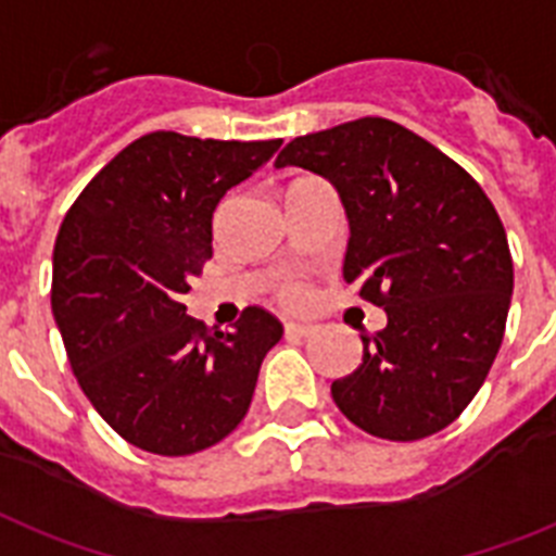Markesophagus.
Listing matches in <instances>:
<instances>
[{"mask_svg":"<svg viewBox=\"0 0 556 556\" xmlns=\"http://www.w3.org/2000/svg\"><path fill=\"white\" fill-rule=\"evenodd\" d=\"M314 333V325H305V321H286V336H311Z\"/></svg>","mask_w":556,"mask_h":556,"instance_id":"esophagus-1","label":"esophagus"}]
</instances>
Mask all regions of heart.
<instances>
[{
	"mask_svg": "<svg viewBox=\"0 0 556 556\" xmlns=\"http://www.w3.org/2000/svg\"><path fill=\"white\" fill-rule=\"evenodd\" d=\"M302 288L300 286H288L286 288V300H300Z\"/></svg>",
	"mask_w": 556,
	"mask_h": 556,
	"instance_id": "heart-1",
	"label": "heart"
}]
</instances>
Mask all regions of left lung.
I'll return each instance as SVG.
<instances>
[{"mask_svg":"<svg viewBox=\"0 0 556 556\" xmlns=\"http://www.w3.org/2000/svg\"><path fill=\"white\" fill-rule=\"evenodd\" d=\"M274 166L333 184L350 228L344 282L387 314L379 333H362V365L330 384L336 407L387 441L450 427L486 381L515 288L492 200L441 149L387 118L293 138Z\"/></svg>","mask_w":556,"mask_h":556,"instance_id":"left-lung-1","label":"left lung"}]
</instances>
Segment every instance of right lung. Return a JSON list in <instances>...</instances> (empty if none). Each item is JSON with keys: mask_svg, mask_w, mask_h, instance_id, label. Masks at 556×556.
Masks as SVG:
<instances>
[{"mask_svg": "<svg viewBox=\"0 0 556 556\" xmlns=\"http://www.w3.org/2000/svg\"><path fill=\"white\" fill-rule=\"evenodd\" d=\"M282 141L149 132L70 206L53 251V316L84 395L138 450L191 455L245 418L282 325L245 307L231 333L186 314L214 254V208Z\"/></svg>", "mask_w": 556, "mask_h": 556, "instance_id": "right-lung-1", "label": "right lung"}]
</instances>
